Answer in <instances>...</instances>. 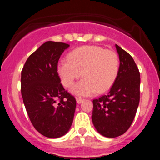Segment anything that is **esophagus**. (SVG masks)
I'll list each match as a JSON object with an SVG mask.
<instances>
[{
  "label": "esophagus",
  "mask_w": 160,
  "mask_h": 160,
  "mask_svg": "<svg viewBox=\"0 0 160 160\" xmlns=\"http://www.w3.org/2000/svg\"><path fill=\"white\" fill-rule=\"evenodd\" d=\"M76 101H77L78 104H80V103L83 101V99L81 98H76Z\"/></svg>",
  "instance_id": "obj_1"
}]
</instances>
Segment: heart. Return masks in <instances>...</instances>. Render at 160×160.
Wrapping results in <instances>:
<instances>
[{
    "label": "heart",
    "mask_w": 160,
    "mask_h": 160,
    "mask_svg": "<svg viewBox=\"0 0 160 160\" xmlns=\"http://www.w3.org/2000/svg\"><path fill=\"white\" fill-rule=\"evenodd\" d=\"M58 73L65 87H71L75 95L88 96L107 91L114 83L119 70V58L115 52L97 46H84L68 53L67 61H60Z\"/></svg>",
    "instance_id": "heart-1"
}]
</instances>
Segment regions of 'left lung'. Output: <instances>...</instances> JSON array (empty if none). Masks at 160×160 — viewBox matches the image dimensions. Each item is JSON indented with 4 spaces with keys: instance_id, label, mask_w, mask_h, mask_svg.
Masks as SVG:
<instances>
[{
    "instance_id": "1",
    "label": "left lung",
    "mask_w": 160,
    "mask_h": 160,
    "mask_svg": "<svg viewBox=\"0 0 160 160\" xmlns=\"http://www.w3.org/2000/svg\"><path fill=\"white\" fill-rule=\"evenodd\" d=\"M119 58L117 78L107 95L93 100L92 122L107 138L123 135L135 118L140 98V73L131 55L115 45Z\"/></svg>"
}]
</instances>
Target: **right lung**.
<instances>
[{"label":"right lung","mask_w":160,"mask_h":160,"mask_svg":"<svg viewBox=\"0 0 160 160\" xmlns=\"http://www.w3.org/2000/svg\"><path fill=\"white\" fill-rule=\"evenodd\" d=\"M62 42H46L28 58L22 71L21 90L32 126L48 138L63 136L73 120L76 100L61 84L58 62L69 47Z\"/></svg>","instance_id":"1"}]
</instances>
